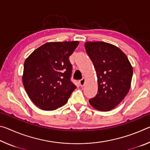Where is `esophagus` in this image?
<instances>
[{
    "instance_id": "obj_1",
    "label": "esophagus",
    "mask_w": 150,
    "mask_h": 150,
    "mask_svg": "<svg viewBox=\"0 0 150 150\" xmlns=\"http://www.w3.org/2000/svg\"><path fill=\"white\" fill-rule=\"evenodd\" d=\"M85 79L84 78H83L82 79H81L79 81V85L81 87H83V86L85 85Z\"/></svg>"
}]
</instances>
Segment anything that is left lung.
Returning <instances> with one entry per match:
<instances>
[{"mask_svg":"<svg viewBox=\"0 0 150 150\" xmlns=\"http://www.w3.org/2000/svg\"><path fill=\"white\" fill-rule=\"evenodd\" d=\"M85 47L98 79L97 94L89 103L96 110L109 111L120 104L130 90L132 67L125 54L112 44L87 42Z\"/></svg>","mask_w":150,"mask_h":150,"instance_id":"1","label":"left lung"}]
</instances>
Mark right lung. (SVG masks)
<instances>
[{
    "label": "right lung",
    "instance_id": "1",
    "mask_svg": "<svg viewBox=\"0 0 150 150\" xmlns=\"http://www.w3.org/2000/svg\"><path fill=\"white\" fill-rule=\"evenodd\" d=\"M77 41L49 42L34 51L25 61L22 81L28 95L44 110H54L67 103L76 86L71 81L69 57Z\"/></svg>",
    "mask_w": 150,
    "mask_h": 150
}]
</instances>
